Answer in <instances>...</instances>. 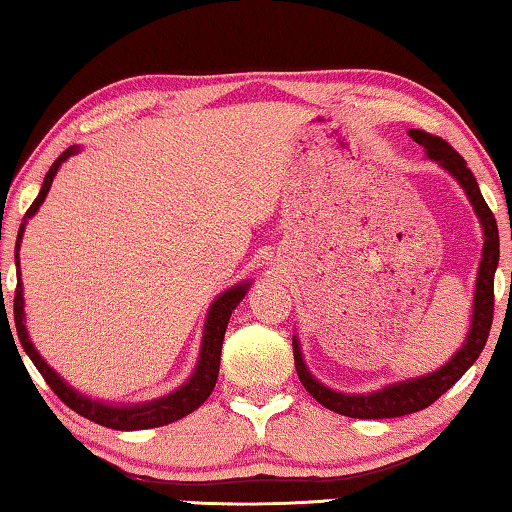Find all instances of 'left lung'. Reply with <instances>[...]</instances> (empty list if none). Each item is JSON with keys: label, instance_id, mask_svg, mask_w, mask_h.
Segmentation results:
<instances>
[{"label": "left lung", "instance_id": "1", "mask_svg": "<svg viewBox=\"0 0 512 512\" xmlns=\"http://www.w3.org/2000/svg\"><path fill=\"white\" fill-rule=\"evenodd\" d=\"M409 137L422 146L424 155H427L431 162H436L440 169H445L449 176L461 185L467 201H470L476 214V219L481 223L483 250L474 282L470 329H467V336L461 348H458L452 354V359L445 361L440 368L427 372V375L393 381V384H386L370 393H341L325 386L323 381H318L311 375L305 357H302L300 339L293 336V359H296V370L302 386H305L307 393L314 397L316 402L323 404L325 409L348 415V418H400V415L427 409V406L436 402L440 395L447 393L449 388L470 370L472 363L479 359L492 325V309H495V271L499 264V230L495 214L490 212L488 203L483 201L474 173L467 169V162L452 149V146L436 135L418 131V128H409Z\"/></svg>", "mask_w": 512, "mask_h": 512}]
</instances>
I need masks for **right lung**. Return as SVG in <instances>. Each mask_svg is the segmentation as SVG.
Returning a JSON list of instances; mask_svg holds the SVG:
<instances>
[{"label": "right lung", "instance_id": "obj_1", "mask_svg": "<svg viewBox=\"0 0 512 512\" xmlns=\"http://www.w3.org/2000/svg\"><path fill=\"white\" fill-rule=\"evenodd\" d=\"M79 151H81V146H69V149L60 153L58 160L51 164L45 180H42L40 194L36 201L31 203L27 214H24L20 232H17V244H15L17 289H15V300H13L17 336H20L22 348L29 354L33 366L38 368L40 375L45 377V381L51 386V391H54L60 400L69 406V409L83 415V418L103 424V427L117 429V431L164 427V424L176 422L180 418H185V415H189L192 411H196L198 406H201L214 391L216 377H219V366H221V348H223L225 327H228L232 311H235L239 302L244 300L253 280L239 282V284H235V287L225 289L221 296H216L212 300V305H210V309H207V316H205L201 352H198L196 368L192 375H189L185 384L178 386L176 391L162 395V397H158V400H149V402H140V404H112V402H103V400H92L90 395H83L81 391H76L72 384H67V381L60 377L45 359H42V354L36 350V345H33L31 336H29L27 314H24L22 277H20V244H22L24 228H27L29 219L31 216H36L40 205L45 203V198L49 194L51 183H54L58 169L63 167V162H67L72 155H76Z\"/></svg>", "mask_w": 512, "mask_h": 512}]
</instances>
